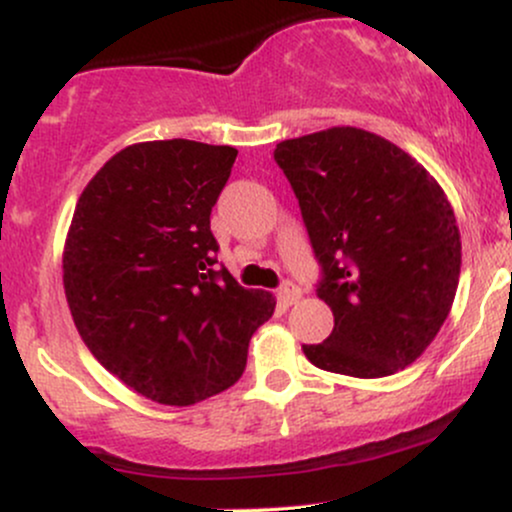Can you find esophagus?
Masks as SVG:
<instances>
[{"instance_id": "1", "label": "esophagus", "mask_w": 512, "mask_h": 512, "mask_svg": "<svg viewBox=\"0 0 512 512\" xmlns=\"http://www.w3.org/2000/svg\"><path fill=\"white\" fill-rule=\"evenodd\" d=\"M279 296L286 305H293V303H298V298H301V289H298L293 281H284V284H281V289H279Z\"/></svg>"}]
</instances>
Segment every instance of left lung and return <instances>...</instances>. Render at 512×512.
<instances>
[{
    "label": "left lung",
    "mask_w": 512,
    "mask_h": 512,
    "mask_svg": "<svg viewBox=\"0 0 512 512\" xmlns=\"http://www.w3.org/2000/svg\"><path fill=\"white\" fill-rule=\"evenodd\" d=\"M322 267L334 330L305 344L313 366L351 378L404 370L455 301L462 243L443 187L378 134L332 127L276 144Z\"/></svg>",
    "instance_id": "8db88e82"
}]
</instances>
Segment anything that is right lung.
Masks as SVG:
<instances>
[{
    "label": "right lung",
    "mask_w": 512,
    "mask_h": 512,
    "mask_svg": "<svg viewBox=\"0 0 512 512\" xmlns=\"http://www.w3.org/2000/svg\"><path fill=\"white\" fill-rule=\"evenodd\" d=\"M238 151L190 139L122 149L76 202L64 296L93 356L158 404L202 402L243 375L274 296L216 269L211 207Z\"/></svg>",
    "instance_id": "right-lung-1"
}]
</instances>
